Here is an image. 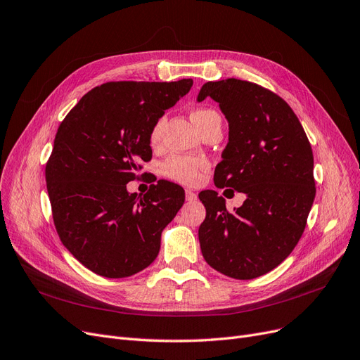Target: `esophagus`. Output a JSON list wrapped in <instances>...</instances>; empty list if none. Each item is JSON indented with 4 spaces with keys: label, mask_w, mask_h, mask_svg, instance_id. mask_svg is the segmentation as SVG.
Wrapping results in <instances>:
<instances>
[{
    "label": "esophagus",
    "mask_w": 360,
    "mask_h": 360,
    "mask_svg": "<svg viewBox=\"0 0 360 360\" xmlns=\"http://www.w3.org/2000/svg\"><path fill=\"white\" fill-rule=\"evenodd\" d=\"M196 198H198V195L193 191H191V189L186 191V200H189V202H193V200H196Z\"/></svg>",
    "instance_id": "obj_1"
}]
</instances>
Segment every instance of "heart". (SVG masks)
<instances>
[{
	"instance_id": "heart-1",
	"label": "heart",
	"mask_w": 360,
	"mask_h": 360,
	"mask_svg": "<svg viewBox=\"0 0 360 360\" xmlns=\"http://www.w3.org/2000/svg\"><path fill=\"white\" fill-rule=\"evenodd\" d=\"M219 117L217 113L211 109H196L191 113V120L195 124L198 130H200L210 118ZM162 127H164V120L158 121L150 130V145L158 146L161 141L162 136ZM205 164L202 160H198V158H191V156H171L162 164V174L171 180H176L183 184H198L200 181V168H202Z\"/></svg>"
}]
</instances>
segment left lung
Here are the masks:
<instances>
[{"label":"left lung","instance_id":"left-lung-1","mask_svg":"<svg viewBox=\"0 0 360 360\" xmlns=\"http://www.w3.org/2000/svg\"><path fill=\"white\" fill-rule=\"evenodd\" d=\"M229 122V141L215 167L217 188L247 195L227 211L215 191L199 193L207 217L199 226L205 262L233 279H254L278 267L304 232L316 195L313 152L297 115L278 94L229 78L202 85Z\"/></svg>","mask_w":360,"mask_h":360}]
</instances>
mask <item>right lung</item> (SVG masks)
Returning a JSON list of instances; mask_svg holds the SVG:
<instances>
[{
  "mask_svg": "<svg viewBox=\"0 0 360 360\" xmlns=\"http://www.w3.org/2000/svg\"><path fill=\"white\" fill-rule=\"evenodd\" d=\"M193 81L106 82L81 97L62 121L46 167L57 233L66 250L105 278L146 269L161 233L184 202L179 184L160 180L130 193L141 161H150V130Z\"/></svg>",
  "mask_w": 360,
  "mask_h": 360,
  "instance_id": "right-lung-1",
  "label": "right lung"
}]
</instances>
